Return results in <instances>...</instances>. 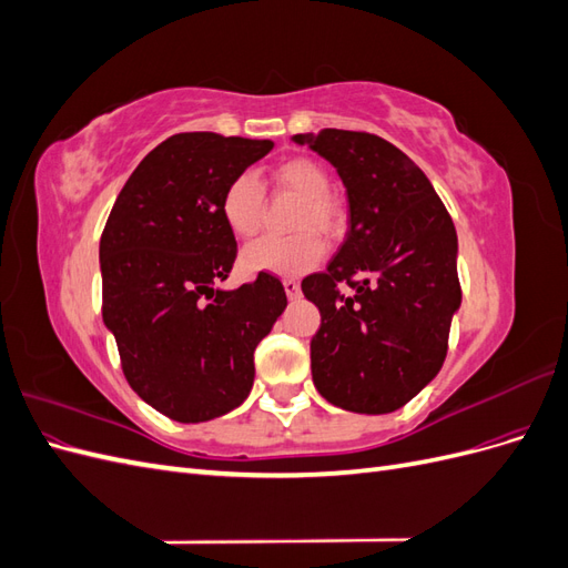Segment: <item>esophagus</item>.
<instances>
[{
    "label": "esophagus",
    "instance_id": "esophagus-1",
    "mask_svg": "<svg viewBox=\"0 0 568 568\" xmlns=\"http://www.w3.org/2000/svg\"><path fill=\"white\" fill-rule=\"evenodd\" d=\"M284 291H286V296L294 301L301 296V284L296 280H284Z\"/></svg>",
    "mask_w": 568,
    "mask_h": 568
}]
</instances>
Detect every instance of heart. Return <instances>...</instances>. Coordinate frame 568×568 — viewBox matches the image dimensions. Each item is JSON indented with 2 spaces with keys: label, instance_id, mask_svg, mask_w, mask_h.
Returning <instances> with one entry per match:
<instances>
[{
  "label": "heart",
  "instance_id": "1",
  "mask_svg": "<svg viewBox=\"0 0 568 568\" xmlns=\"http://www.w3.org/2000/svg\"><path fill=\"white\" fill-rule=\"evenodd\" d=\"M270 184L282 194L298 199L291 215V236H267L244 251L248 272L301 274L320 263L326 242L348 230V211L338 196L329 192L332 178L320 161L311 156H288L267 168ZM265 196L263 186L251 173L234 175L220 196V217L236 239H251L263 225Z\"/></svg>",
  "mask_w": 568,
  "mask_h": 568
}]
</instances>
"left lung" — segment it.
I'll return each mask as SVG.
<instances>
[{"mask_svg": "<svg viewBox=\"0 0 568 568\" xmlns=\"http://www.w3.org/2000/svg\"><path fill=\"white\" fill-rule=\"evenodd\" d=\"M294 142L336 168L351 205L346 242L301 284L322 315L311 341L315 388L343 409L386 415L448 355L462 301L453 217L422 170L382 136L326 128Z\"/></svg>", "mask_w": 568, "mask_h": 568, "instance_id": "obj_1", "label": "left lung"}]
</instances>
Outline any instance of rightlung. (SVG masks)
Segmentation results:
<instances>
[{
	"label": "right lung",
	"instance_id": "right-lung-1",
	"mask_svg": "<svg viewBox=\"0 0 568 568\" xmlns=\"http://www.w3.org/2000/svg\"><path fill=\"white\" fill-rule=\"evenodd\" d=\"M270 140L180 132L136 165L101 232V317L132 390L175 422H209L244 403L253 353L284 313L270 272L220 291L236 239L220 217L225 184Z\"/></svg>",
	"mask_w": 568,
	"mask_h": 568
}]
</instances>
